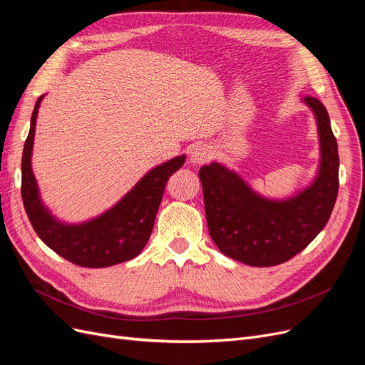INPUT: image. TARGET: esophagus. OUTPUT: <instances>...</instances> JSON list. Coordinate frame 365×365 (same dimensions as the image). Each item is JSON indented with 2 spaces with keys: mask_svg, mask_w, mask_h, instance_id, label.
<instances>
[{
  "mask_svg": "<svg viewBox=\"0 0 365 365\" xmlns=\"http://www.w3.org/2000/svg\"><path fill=\"white\" fill-rule=\"evenodd\" d=\"M213 157V150L207 145H196L193 146L192 152H190V161L196 165H201L208 163Z\"/></svg>",
  "mask_w": 365,
  "mask_h": 365,
  "instance_id": "34e87169",
  "label": "esophagus"
}]
</instances>
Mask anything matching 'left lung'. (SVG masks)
<instances>
[{"mask_svg": "<svg viewBox=\"0 0 365 365\" xmlns=\"http://www.w3.org/2000/svg\"><path fill=\"white\" fill-rule=\"evenodd\" d=\"M312 109L322 148L318 176L284 201L254 193L237 173L212 163L200 169L210 236L225 256L250 267H274L303 251L324 228L338 196L339 157L324 105L304 97Z\"/></svg>", "mask_w": 365, "mask_h": 365, "instance_id": "left-lung-1", "label": "left lung"}]
</instances>
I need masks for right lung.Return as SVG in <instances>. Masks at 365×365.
Wrapping results in <instances>:
<instances>
[{
	"mask_svg": "<svg viewBox=\"0 0 365 365\" xmlns=\"http://www.w3.org/2000/svg\"><path fill=\"white\" fill-rule=\"evenodd\" d=\"M41 101L42 97L33 109L21 163V195L33 230L48 248L79 267L106 268L137 257L150 237L165 184L184 164L185 155L152 169L123 200L102 216L81 225L62 224L42 205L31 172V149Z\"/></svg>",
	"mask_w": 365,
	"mask_h": 365,
	"instance_id": "1",
	"label": "right lung"
}]
</instances>
